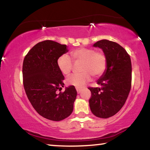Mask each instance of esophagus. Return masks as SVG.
Wrapping results in <instances>:
<instances>
[{"label":"esophagus","instance_id":"34e87169","mask_svg":"<svg viewBox=\"0 0 150 150\" xmlns=\"http://www.w3.org/2000/svg\"><path fill=\"white\" fill-rule=\"evenodd\" d=\"M76 91L78 93H80L81 91V89H80V88H76Z\"/></svg>","mask_w":150,"mask_h":150}]
</instances>
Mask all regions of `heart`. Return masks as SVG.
Masks as SVG:
<instances>
[{
    "mask_svg": "<svg viewBox=\"0 0 150 150\" xmlns=\"http://www.w3.org/2000/svg\"><path fill=\"white\" fill-rule=\"evenodd\" d=\"M69 56L63 54L57 60V66L61 73L68 75L73 67L72 60L74 63H80L79 71L81 72L69 76L66 79L67 83L77 88L83 87L86 83L93 77H99L106 70L107 60L105 54L102 52H96L93 48H79L70 52Z\"/></svg>",
    "mask_w": 150,
    "mask_h": 150,
    "instance_id": "obj_1",
    "label": "heart"
}]
</instances>
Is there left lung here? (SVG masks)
<instances>
[{"label":"left lung","instance_id":"obj_1","mask_svg":"<svg viewBox=\"0 0 150 150\" xmlns=\"http://www.w3.org/2000/svg\"><path fill=\"white\" fill-rule=\"evenodd\" d=\"M93 47L101 48L107 60L106 70L97 81L100 87H89L90 109L94 115L108 118L115 115L126 102L131 88L132 64L126 50L117 43L98 41Z\"/></svg>","mask_w":150,"mask_h":150}]
</instances>
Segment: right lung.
<instances>
[{"instance_id": "1", "label": "right lung", "mask_w": 150, "mask_h": 150, "mask_svg": "<svg viewBox=\"0 0 150 150\" xmlns=\"http://www.w3.org/2000/svg\"><path fill=\"white\" fill-rule=\"evenodd\" d=\"M67 52L66 45L43 41L28 51L23 61V85L28 99L35 110L49 120H63L73 111L77 96L74 86L57 93L64 85L57 60Z\"/></svg>"}]
</instances>
